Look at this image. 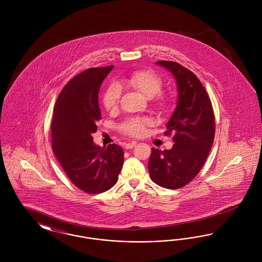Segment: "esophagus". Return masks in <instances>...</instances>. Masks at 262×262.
<instances>
[{
	"instance_id": "obj_1",
	"label": "esophagus",
	"mask_w": 262,
	"mask_h": 262,
	"mask_svg": "<svg viewBox=\"0 0 262 262\" xmlns=\"http://www.w3.org/2000/svg\"><path fill=\"white\" fill-rule=\"evenodd\" d=\"M136 145H137V142H136V141H132V142L125 143V149H130V148H133L134 146H136Z\"/></svg>"
}]
</instances>
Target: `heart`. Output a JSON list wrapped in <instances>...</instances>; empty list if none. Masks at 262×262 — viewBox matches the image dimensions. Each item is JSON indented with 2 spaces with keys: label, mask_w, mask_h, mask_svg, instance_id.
Wrapping results in <instances>:
<instances>
[{
  "label": "heart",
  "mask_w": 262,
  "mask_h": 262,
  "mask_svg": "<svg viewBox=\"0 0 262 262\" xmlns=\"http://www.w3.org/2000/svg\"><path fill=\"white\" fill-rule=\"evenodd\" d=\"M124 85L141 93L144 97L151 99L160 93L162 89V80L151 72L138 71L129 75L124 80ZM121 89L117 84H111L106 89L103 95V105L108 111H115L120 102ZM155 105L158 110L164 111L168 107V102L164 98L156 100ZM150 124L146 118H129L121 125V129L129 136L139 137L143 134L145 126Z\"/></svg>",
  "instance_id": "b5f03b06"
}]
</instances>
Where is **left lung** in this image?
Listing matches in <instances>:
<instances>
[{
	"label": "left lung",
	"instance_id": "8db88e82",
	"mask_svg": "<svg viewBox=\"0 0 262 262\" xmlns=\"http://www.w3.org/2000/svg\"><path fill=\"white\" fill-rule=\"evenodd\" d=\"M176 80L177 105L166 125L173 134L171 149L152 147L148 161L151 180L165 188H180L199 174L211 149L215 119L205 88L192 72L176 62L159 61Z\"/></svg>",
	"mask_w": 262,
	"mask_h": 262
}]
</instances>
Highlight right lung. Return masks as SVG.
I'll use <instances>...</instances> for the list:
<instances>
[{
	"label": "right lung",
	"instance_id": "add662e5",
	"mask_svg": "<svg viewBox=\"0 0 262 262\" xmlns=\"http://www.w3.org/2000/svg\"><path fill=\"white\" fill-rule=\"evenodd\" d=\"M113 68L88 69L72 78L54 108L53 152L72 183L88 193L110 189L124 164L121 146L114 143L101 148L92 137L101 119L99 89Z\"/></svg>",
	"mask_w": 262,
	"mask_h": 262
}]
</instances>
